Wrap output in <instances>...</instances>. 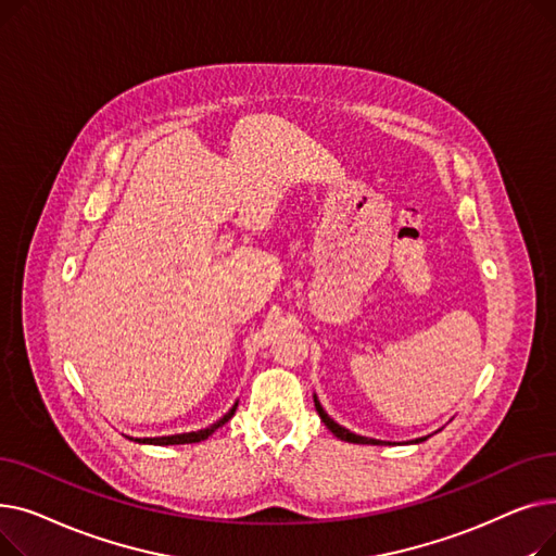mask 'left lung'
Here are the masks:
<instances>
[{
  "label": "left lung",
  "mask_w": 556,
  "mask_h": 556,
  "mask_svg": "<svg viewBox=\"0 0 556 556\" xmlns=\"http://www.w3.org/2000/svg\"><path fill=\"white\" fill-rule=\"evenodd\" d=\"M313 401H315V410H317V415H319V419L325 421V426L338 437V440H342V442H349V444H371V446H381V444H392V442H383V440H374V437H365V434H356L354 430H349V428H344L342 424H338L327 410H325V405L319 403V399H317V394H313ZM442 430V428H440ZM437 430V432H440ZM430 434H426V437H417V440H413V444H419V442H426Z\"/></svg>",
  "instance_id": "1"
}]
</instances>
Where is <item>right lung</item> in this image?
Masks as SVG:
<instances>
[{
	"mask_svg": "<svg viewBox=\"0 0 556 556\" xmlns=\"http://www.w3.org/2000/svg\"><path fill=\"white\" fill-rule=\"evenodd\" d=\"M237 407H239V401L233 403L229 410L216 421V424H212V426H207V428H202V430H193V432H180V434H164V437H128V440H132V442H137V444H153V446H173V444H195V442H202V440H207V437H212L218 428H223L231 417H233V413H237Z\"/></svg>",
	"mask_w": 556,
	"mask_h": 556,
	"instance_id": "obj_1",
	"label": "right lung"
}]
</instances>
